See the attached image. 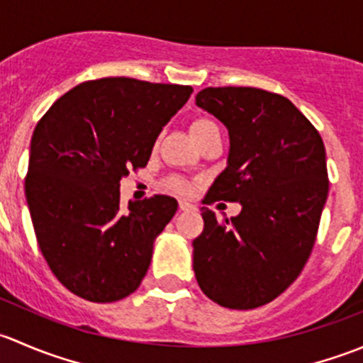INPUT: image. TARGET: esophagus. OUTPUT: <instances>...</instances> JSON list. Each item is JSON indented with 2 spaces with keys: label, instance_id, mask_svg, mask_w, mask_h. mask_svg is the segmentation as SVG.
<instances>
[{
  "label": "esophagus",
  "instance_id": "1",
  "mask_svg": "<svg viewBox=\"0 0 363 363\" xmlns=\"http://www.w3.org/2000/svg\"><path fill=\"white\" fill-rule=\"evenodd\" d=\"M179 208H181V211H195V205L193 203H189V202H186V200H181V202H179Z\"/></svg>",
  "mask_w": 363,
  "mask_h": 363
}]
</instances>
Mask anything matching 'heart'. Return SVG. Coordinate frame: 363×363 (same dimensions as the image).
I'll return each mask as SVG.
<instances>
[{
	"label": "heart",
	"instance_id": "b5f03b06",
	"mask_svg": "<svg viewBox=\"0 0 363 363\" xmlns=\"http://www.w3.org/2000/svg\"><path fill=\"white\" fill-rule=\"evenodd\" d=\"M214 128H218V124L211 119H205V117H199V119L193 121V124H191V131H193V135H195L196 140H199L202 135L207 133V131L214 130ZM167 186H168V189L179 193V195H189V193L193 191L191 182L186 181V179H181V177L168 179Z\"/></svg>",
	"mask_w": 363,
	"mask_h": 363
}]
</instances>
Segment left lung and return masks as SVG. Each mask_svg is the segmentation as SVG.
<instances>
[{"mask_svg": "<svg viewBox=\"0 0 363 363\" xmlns=\"http://www.w3.org/2000/svg\"><path fill=\"white\" fill-rule=\"evenodd\" d=\"M196 105L228 130L226 168L207 193L239 202L219 221L202 207L193 270L212 302L255 309L277 298L302 272L328 195L325 145L288 98L256 87H207Z\"/></svg>", "mask_w": 363, "mask_h": 363, "instance_id": "obj_1", "label": "left lung"}]
</instances>
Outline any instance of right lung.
I'll return each mask as SVG.
<instances>
[{
  "instance_id": "1",
  "label": "right lung",
  "mask_w": 363,
  "mask_h": 363,
  "mask_svg": "<svg viewBox=\"0 0 363 363\" xmlns=\"http://www.w3.org/2000/svg\"><path fill=\"white\" fill-rule=\"evenodd\" d=\"M191 86L107 77L73 87L38 121L26 202L43 258L72 294L116 302L147 274L177 200L155 195L121 211L119 181L147 164Z\"/></svg>"
}]
</instances>
